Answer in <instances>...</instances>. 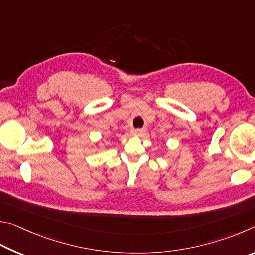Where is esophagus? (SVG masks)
<instances>
[{
	"instance_id": "esophagus-1",
	"label": "esophagus",
	"mask_w": 255,
	"mask_h": 255,
	"mask_svg": "<svg viewBox=\"0 0 255 255\" xmlns=\"http://www.w3.org/2000/svg\"><path fill=\"white\" fill-rule=\"evenodd\" d=\"M145 132L144 128H135V130L132 131L133 135H142Z\"/></svg>"
}]
</instances>
